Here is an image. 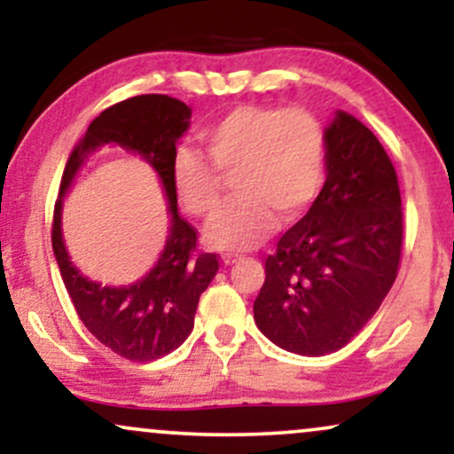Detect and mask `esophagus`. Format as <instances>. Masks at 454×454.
<instances>
[{
  "mask_svg": "<svg viewBox=\"0 0 454 454\" xmlns=\"http://www.w3.org/2000/svg\"><path fill=\"white\" fill-rule=\"evenodd\" d=\"M241 258H243L241 254H223L222 262L223 264H234V262H239V260H241Z\"/></svg>",
  "mask_w": 454,
  "mask_h": 454,
  "instance_id": "obj_1",
  "label": "esophagus"
}]
</instances>
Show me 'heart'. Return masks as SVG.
Instances as JSON below:
<instances>
[{
	"instance_id": "heart-1",
	"label": "heart",
	"mask_w": 454,
	"mask_h": 454,
	"mask_svg": "<svg viewBox=\"0 0 454 454\" xmlns=\"http://www.w3.org/2000/svg\"><path fill=\"white\" fill-rule=\"evenodd\" d=\"M207 155L179 151L173 187L192 215L220 209L223 180L234 176L239 198L215 215L207 239L220 249H247L275 220L296 222L320 192L326 170V128L309 108L245 104L202 132Z\"/></svg>"
}]
</instances>
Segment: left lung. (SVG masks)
<instances>
[{"label":"left lung","mask_w":454,"mask_h":454,"mask_svg":"<svg viewBox=\"0 0 454 454\" xmlns=\"http://www.w3.org/2000/svg\"><path fill=\"white\" fill-rule=\"evenodd\" d=\"M326 138L325 187L264 260L254 301L260 331L301 356L358 335L393 288L403 245L397 173L376 134L340 111Z\"/></svg>","instance_id":"left-lung-1"}]
</instances>
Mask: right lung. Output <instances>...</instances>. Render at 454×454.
<instances>
[{
  "mask_svg": "<svg viewBox=\"0 0 454 454\" xmlns=\"http://www.w3.org/2000/svg\"><path fill=\"white\" fill-rule=\"evenodd\" d=\"M192 111L175 98L147 93L113 104L87 128L67 158L61 194L90 151L117 143L158 170L170 205V234L164 254L145 279L126 288H108L82 278L70 262L61 239V200L53 213V252L67 294L82 325L98 341L132 363L166 356L187 340L194 328L200 294L220 269L217 254L198 249V232L176 211L173 161L176 138L190 126Z\"/></svg>",
  "mask_w": 454,
  "mask_h": 454,
  "instance_id": "add662e5",
  "label": "right lung"
}]
</instances>
